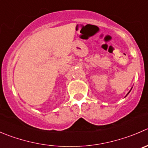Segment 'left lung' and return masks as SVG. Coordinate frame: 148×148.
<instances>
[{
	"mask_svg": "<svg viewBox=\"0 0 148 148\" xmlns=\"http://www.w3.org/2000/svg\"><path fill=\"white\" fill-rule=\"evenodd\" d=\"M130 91H131V90H130ZM130 92H128V94H129V93H130ZM128 94H127V95H128ZM127 95H126V96H127Z\"/></svg>",
	"mask_w": 148,
	"mask_h": 148,
	"instance_id": "left-lung-1",
	"label": "left lung"
}]
</instances>
